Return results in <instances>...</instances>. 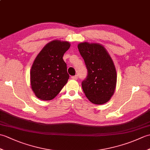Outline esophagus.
<instances>
[{
	"label": "esophagus",
	"instance_id": "obj_1",
	"mask_svg": "<svg viewBox=\"0 0 150 150\" xmlns=\"http://www.w3.org/2000/svg\"><path fill=\"white\" fill-rule=\"evenodd\" d=\"M71 78L72 79H74V80H77L78 79V75H74V76H71Z\"/></svg>",
	"mask_w": 150,
	"mask_h": 150
}]
</instances>
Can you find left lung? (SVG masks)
Segmentation results:
<instances>
[{
	"mask_svg": "<svg viewBox=\"0 0 150 150\" xmlns=\"http://www.w3.org/2000/svg\"><path fill=\"white\" fill-rule=\"evenodd\" d=\"M78 49L88 70L87 77L82 82L84 93L92 103H107L114 93L117 82L112 59L99 44L82 42L79 44Z\"/></svg>",
	"mask_w": 150,
	"mask_h": 150,
	"instance_id": "obj_1",
	"label": "left lung"
}]
</instances>
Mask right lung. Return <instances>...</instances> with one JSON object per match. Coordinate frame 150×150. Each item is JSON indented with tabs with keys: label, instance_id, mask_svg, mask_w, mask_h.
I'll return each instance as SVG.
<instances>
[{
	"label": "right lung",
	"instance_id": "right-lung-1",
	"mask_svg": "<svg viewBox=\"0 0 150 150\" xmlns=\"http://www.w3.org/2000/svg\"><path fill=\"white\" fill-rule=\"evenodd\" d=\"M69 47L68 42L53 40L43 47L35 59L30 81L31 88L40 99H53L68 82L69 75L62 57Z\"/></svg>",
	"mask_w": 150,
	"mask_h": 150
}]
</instances>
